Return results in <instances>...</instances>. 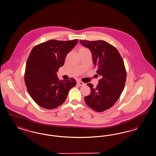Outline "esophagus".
<instances>
[{"label":"esophagus","mask_w":156,"mask_h":156,"mask_svg":"<svg viewBox=\"0 0 156 156\" xmlns=\"http://www.w3.org/2000/svg\"><path fill=\"white\" fill-rule=\"evenodd\" d=\"M77 84L79 85V86H83L85 85V83L82 82H81L80 81H77Z\"/></svg>","instance_id":"obj_1"}]
</instances>
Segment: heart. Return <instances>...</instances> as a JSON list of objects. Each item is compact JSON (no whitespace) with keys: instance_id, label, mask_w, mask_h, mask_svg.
I'll return each instance as SVG.
<instances>
[{"instance_id":"b5f03b06","label":"heart","mask_w":156,"mask_h":156,"mask_svg":"<svg viewBox=\"0 0 156 156\" xmlns=\"http://www.w3.org/2000/svg\"><path fill=\"white\" fill-rule=\"evenodd\" d=\"M83 49H87L85 48H81L80 49V50H83Z\"/></svg>"}]
</instances>
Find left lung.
<instances>
[{
	"label": "left lung",
	"mask_w": 156,
	"mask_h": 156,
	"mask_svg": "<svg viewBox=\"0 0 156 156\" xmlns=\"http://www.w3.org/2000/svg\"><path fill=\"white\" fill-rule=\"evenodd\" d=\"M91 51L97 73L101 76L96 87L91 83L90 94L85 97L86 104L96 112H103L112 107L123 90L126 71L123 60L113 45L103 40H80Z\"/></svg>",
	"instance_id": "obj_1"
}]
</instances>
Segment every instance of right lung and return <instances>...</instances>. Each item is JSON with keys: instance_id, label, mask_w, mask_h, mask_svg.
<instances>
[{"instance_id": "obj_1", "label": "right lung", "mask_w": 156, "mask_h": 156, "mask_svg": "<svg viewBox=\"0 0 156 156\" xmlns=\"http://www.w3.org/2000/svg\"><path fill=\"white\" fill-rule=\"evenodd\" d=\"M78 40H50L33 47L28 57L25 82L33 100L41 107L52 109L65 102L69 91L76 85L74 78L59 80L56 73L66 55Z\"/></svg>"}]
</instances>
